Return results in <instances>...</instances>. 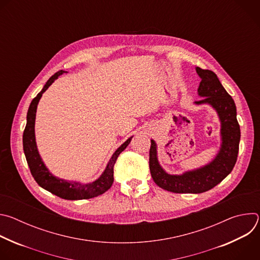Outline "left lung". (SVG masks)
Masks as SVG:
<instances>
[{
    "instance_id": "1",
    "label": "left lung",
    "mask_w": 260,
    "mask_h": 260,
    "mask_svg": "<svg viewBox=\"0 0 260 260\" xmlns=\"http://www.w3.org/2000/svg\"><path fill=\"white\" fill-rule=\"evenodd\" d=\"M196 71L202 79L198 94L204 99L194 104H207L216 111L220 120L221 144L218 153L209 164L181 175H171L159 165L157 145L151 140L149 168L152 179L160 188L175 193H202L212 189L231 174L239 153L241 131L233 98L222 86L214 72L199 67Z\"/></svg>"
}]
</instances>
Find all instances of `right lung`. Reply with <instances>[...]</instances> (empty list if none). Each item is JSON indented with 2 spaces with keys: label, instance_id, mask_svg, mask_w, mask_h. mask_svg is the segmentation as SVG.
Returning a JSON list of instances; mask_svg holds the SVG:
<instances>
[{
  "label": "right lung",
  "instance_id": "1",
  "mask_svg": "<svg viewBox=\"0 0 260 260\" xmlns=\"http://www.w3.org/2000/svg\"><path fill=\"white\" fill-rule=\"evenodd\" d=\"M63 73H67V72L60 70L57 73H55L53 76H51L48 79V81L46 82L42 90L31 101L27 110L26 125L22 136L23 151H24V155H25L28 168L30 170V173L34 179L36 180V182L39 184V186H41L45 190L63 200H70V201L88 200V199H92L103 194L111 186H112L113 181H114L113 168L116 162V159L118 155L128 146L133 137L128 138L119 148H117V150L113 153L112 156H111L105 171L93 182L81 183L78 181H68L52 175L50 171L47 169V167L45 166L44 161L42 160L38 151V148H37L36 137H35V120H36L37 106H38L42 94L58 78V76H60Z\"/></svg>",
  "mask_w": 260,
  "mask_h": 260
}]
</instances>
